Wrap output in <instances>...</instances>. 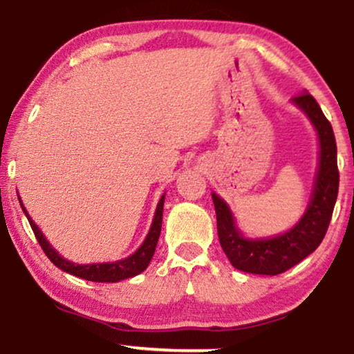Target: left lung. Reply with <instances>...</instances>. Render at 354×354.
<instances>
[{
  "label": "left lung",
  "instance_id": "left-lung-1",
  "mask_svg": "<svg viewBox=\"0 0 354 354\" xmlns=\"http://www.w3.org/2000/svg\"><path fill=\"white\" fill-rule=\"evenodd\" d=\"M293 103L306 113L319 138V166L315 189L306 213L299 223L279 236L246 239L234 225L233 213L228 205L216 193L211 194L216 209L218 238L223 251L228 256L231 265L245 273L274 276L298 265L321 245L335 209L339 171L331 123L323 115L316 100L308 93L295 96Z\"/></svg>",
  "mask_w": 354,
  "mask_h": 354
}]
</instances>
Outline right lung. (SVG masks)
Segmentation results:
<instances>
[{
    "mask_svg": "<svg viewBox=\"0 0 354 354\" xmlns=\"http://www.w3.org/2000/svg\"><path fill=\"white\" fill-rule=\"evenodd\" d=\"M21 203V200H19ZM163 205H165V196H161L160 203H158L156 213H154V219L151 223V228H149V233L146 239L143 241L138 250L128 258L120 259V261L115 263H95V265H75V263L68 261L64 259L63 256H59L58 251L53 248L50 243L46 241V238L43 236L41 230L35 225L33 219L30 218L28 211L24 209L23 203L21 208L26 214L28 221H30L31 230H33L36 239H38L39 246L43 248L44 254L50 258V261L55 266H58L59 270L66 271L73 276H78V278L88 279V281H96V283H116L121 281V279L126 278H133V276L143 273V271L148 268L149 261H151L154 250H156L158 239H160V233H161V221H163Z\"/></svg>",
    "mask_w": 354,
    "mask_h": 354,
    "instance_id": "add662e5",
    "label": "right lung"
}]
</instances>
